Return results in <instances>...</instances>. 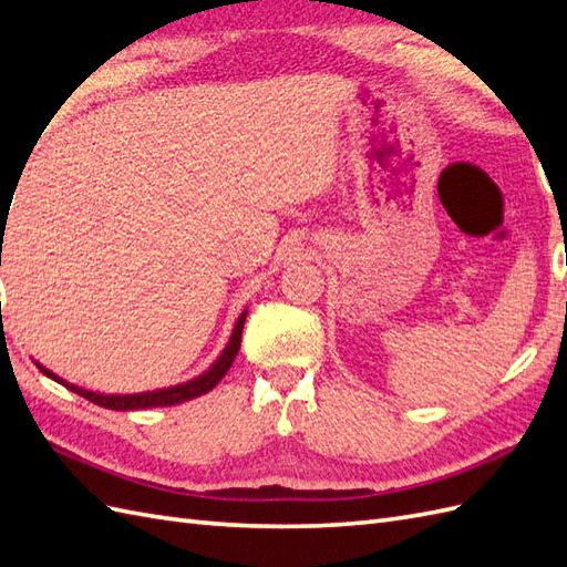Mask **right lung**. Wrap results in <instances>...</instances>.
<instances>
[{
	"label": "right lung",
	"instance_id": "1",
	"mask_svg": "<svg viewBox=\"0 0 567 567\" xmlns=\"http://www.w3.org/2000/svg\"><path fill=\"white\" fill-rule=\"evenodd\" d=\"M0 267H2V262H0ZM246 315H248V312H244L241 317H238L236 329H234V333H231V340H229L227 350L221 352V357L217 359V362H215L208 371H205L203 375H198V379H194V381H188V383H184V385L167 388V390L142 392V394H123V398H120V394H99V392H90V390H82V388H78V385L65 383V381L56 379V375L51 373V371H47L44 367H40V364H38V367H40L42 373L49 375V379H54V381L63 383L68 390L78 392L80 398L90 400V402H94V404H99V406H104V409L130 411V409H151V406H173V404H182V402H188V400H194V398H200V394L210 392L221 379H225V373L231 369L238 350H241V333H244Z\"/></svg>",
	"mask_w": 567,
	"mask_h": 567
}]
</instances>
